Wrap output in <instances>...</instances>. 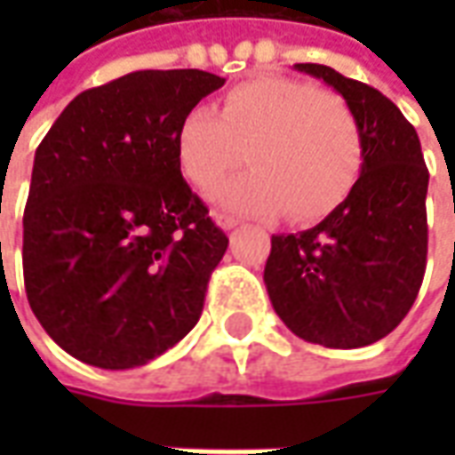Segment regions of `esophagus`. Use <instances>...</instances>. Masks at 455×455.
Instances as JSON below:
<instances>
[{
	"label": "esophagus",
	"instance_id": "1",
	"mask_svg": "<svg viewBox=\"0 0 455 455\" xmlns=\"http://www.w3.org/2000/svg\"><path fill=\"white\" fill-rule=\"evenodd\" d=\"M212 219L217 221V227L219 228H224V231H228V228H234L238 224V219L236 217H231V214H227V212H212Z\"/></svg>",
	"mask_w": 455,
	"mask_h": 455
}]
</instances>
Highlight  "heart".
<instances>
[{
	"instance_id": "heart-1",
	"label": "heart",
	"mask_w": 455,
	"mask_h": 455,
	"mask_svg": "<svg viewBox=\"0 0 455 455\" xmlns=\"http://www.w3.org/2000/svg\"><path fill=\"white\" fill-rule=\"evenodd\" d=\"M248 143L246 172L224 178L212 199L243 214H277L315 221L348 197L363 165L361 126L334 92L290 77H256L212 104L182 114L175 153L182 175L204 188Z\"/></svg>"
}]
</instances>
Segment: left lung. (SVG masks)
<instances>
[{"mask_svg": "<svg viewBox=\"0 0 455 455\" xmlns=\"http://www.w3.org/2000/svg\"><path fill=\"white\" fill-rule=\"evenodd\" d=\"M295 70L324 80L355 114L361 178L324 221L270 238L263 280L292 334L326 348H361L390 334L419 295L429 170L417 131L385 94L329 65Z\"/></svg>", "mask_w": 455, "mask_h": 455, "instance_id": "obj_1", "label": "left lung"}]
</instances>
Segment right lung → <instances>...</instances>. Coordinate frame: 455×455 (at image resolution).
Returning a JSON list of instances; mask_svg holds the SVG:
<instances>
[{
  "label": "right lung",
  "instance_id": "right-lung-1",
  "mask_svg": "<svg viewBox=\"0 0 455 455\" xmlns=\"http://www.w3.org/2000/svg\"><path fill=\"white\" fill-rule=\"evenodd\" d=\"M136 70L77 94L36 150L24 285L45 334L107 371L146 365L199 322L228 246L182 178V114L221 84Z\"/></svg>",
  "mask_w": 455,
  "mask_h": 455
}]
</instances>
